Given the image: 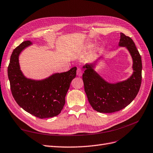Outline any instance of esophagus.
Segmentation results:
<instances>
[{"mask_svg":"<svg viewBox=\"0 0 153 153\" xmlns=\"http://www.w3.org/2000/svg\"><path fill=\"white\" fill-rule=\"evenodd\" d=\"M82 74V71L81 68H78L77 70V75L78 76H81Z\"/></svg>","mask_w":153,"mask_h":153,"instance_id":"obj_1","label":"esophagus"}]
</instances>
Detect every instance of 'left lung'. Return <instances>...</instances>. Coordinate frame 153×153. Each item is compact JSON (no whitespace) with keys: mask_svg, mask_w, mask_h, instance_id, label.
I'll return each instance as SVG.
<instances>
[{"mask_svg":"<svg viewBox=\"0 0 153 153\" xmlns=\"http://www.w3.org/2000/svg\"><path fill=\"white\" fill-rule=\"evenodd\" d=\"M119 45L126 47L133 60L134 72L128 80L110 84L92 68L86 65L82 74L85 93L94 110L100 113H113L126 108L137 95L142 82V59L133 40L121 33Z\"/></svg>","mask_w":153,"mask_h":153,"instance_id":"1","label":"left lung"}]
</instances>
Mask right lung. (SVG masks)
Masks as SVG:
<instances>
[{"instance_id":"obj_1","label":"right lung","mask_w":153,"mask_h":153,"mask_svg":"<svg viewBox=\"0 0 153 153\" xmlns=\"http://www.w3.org/2000/svg\"><path fill=\"white\" fill-rule=\"evenodd\" d=\"M24 41L12 52L7 68L13 97L25 111L40 119L57 116L65 103V96L72 80L76 76L74 67L66 72L58 73L42 81L25 78L20 70L19 56L31 44Z\"/></svg>"}]
</instances>
